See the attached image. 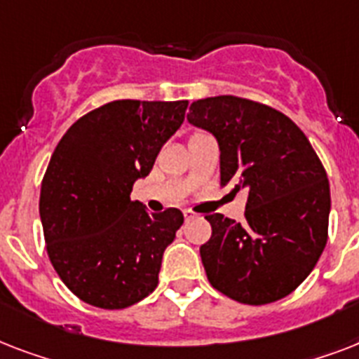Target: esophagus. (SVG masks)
I'll list each match as a JSON object with an SVG mask.
<instances>
[{
    "label": "esophagus",
    "mask_w": 359,
    "mask_h": 359,
    "mask_svg": "<svg viewBox=\"0 0 359 359\" xmlns=\"http://www.w3.org/2000/svg\"><path fill=\"white\" fill-rule=\"evenodd\" d=\"M184 218H186V222H190V219L199 218V214L194 212V210H184Z\"/></svg>",
    "instance_id": "1"
}]
</instances>
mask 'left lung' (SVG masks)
I'll list each match as a JSON object with an SVG mask.
<instances>
[{"instance_id":"1","label":"left lung","mask_w":359,"mask_h":359,"mask_svg":"<svg viewBox=\"0 0 359 359\" xmlns=\"http://www.w3.org/2000/svg\"><path fill=\"white\" fill-rule=\"evenodd\" d=\"M188 121L218 140L222 186L248 194L244 222L208 214L201 261L214 289L248 306L290 294L328 240L330 182L306 134L278 109L248 98L210 97Z\"/></svg>"}]
</instances>
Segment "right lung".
I'll return each mask as SVG.
<instances>
[{"mask_svg": "<svg viewBox=\"0 0 359 359\" xmlns=\"http://www.w3.org/2000/svg\"><path fill=\"white\" fill-rule=\"evenodd\" d=\"M186 108L188 100H114L76 121L55 147L39 212L55 272L86 304L124 309L156 289L184 216L177 208L149 214L130 194Z\"/></svg>", "mask_w": 359, "mask_h": 359, "instance_id": "1", "label": "right lung"}]
</instances>
